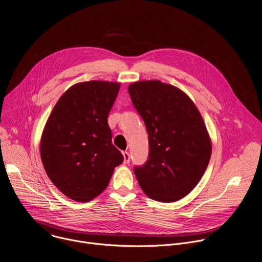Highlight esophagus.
I'll use <instances>...</instances> for the list:
<instances>
[{
    "instance_id": "1",
    "label": "esophagus",
    "mask_w": 262,
    "mask_h": 262,
    "mask_svg": "<svg viewBox=\"0 0 262 262\" xmlns=\"http://www.w3.org/2000/svg\"><path fill=\"white\" fill-rule=\"evenodd\" d=\"M122 155H123V163H124V164H128L129 161H130V156H129V154L126 152V151H123Z\"/></svg>"
}]
</instances>
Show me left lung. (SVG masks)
I'll return each mask as SVG.
<instances>
[{"mask_svg":"<svg viewBox=\"0 0 262 262\" xmlns=\"http://www.w3.org/2000/svg\"><path fill=\"white\" fill-rule=\"evenodd\" d=\"M128 93L149 142L148 160L134 168L138 182L149 198L178 201L198 184L210 160L203 118L183 91L161 81L133 83Z\"/></svg>","mask_w":262,"mask_h":262,"instance_id":"left-lung-1","label":"left lung"}]
</instances>
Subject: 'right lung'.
Returning a JSON list of instances; mask_svg holds the SVG:
<instances>
[{"label":"right lung","instance_id":"1","mask_svg":"<svg viewBox=\"0 0 262 262\" xmlns=\"http://www.w3.org/2000/svg\"><path fill=\"white\" fill-rule=\"evenodd\" d=\"M119 89L114 82L78 83L60 97L47 121L40 141L45 170L74 201L88 202L101 194L123 162L107 124Z\"/></svg>","mask_w":262,"mask_h":262}]
</instances>
